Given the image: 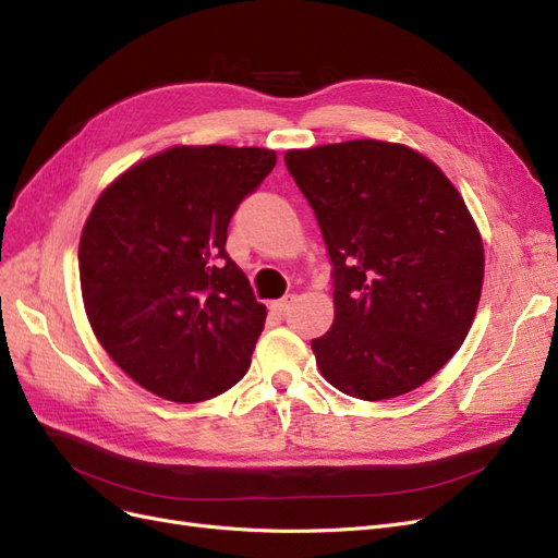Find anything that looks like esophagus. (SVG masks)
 Wrapping results in <instances>:
<instances>
[{
    "label": "esophagus",
    "instance_id": "34e87169",
    "mask_svg": "<svg viewBox=\"0 0 558 558\" xmlns=\"http://www.w3.org/2000/svg\"><path fill=\"white\" fill-rule=\"evenodd\" d=\"M292 301H294V294H290V296H284V299H280V301H274L271 303V308L276 311V313H287V308H290V305H292Z\"/></svg>",
    "mask_w": 558,
    "mask_h": 558
}]
</instances>
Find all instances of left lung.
I'll return each instance as SVG.
<instances>
[{"mask_svg": "<svg viewBox=\"0 0 558 558\" xmlns=\"http://www.w3.org/2000/svg\"><path fill=\"white\" fill-rule=\"evenodd\" d=\"M333 264V325L313 340L319 373L364 401L434 377L469 336L484 247L449 178L401 143L356 138L287 150Z\"/></svg>", "mask_w": 558, "mask_h": 558, "instance_id": "8db88e82", "label": "left lung"}]
</instances>
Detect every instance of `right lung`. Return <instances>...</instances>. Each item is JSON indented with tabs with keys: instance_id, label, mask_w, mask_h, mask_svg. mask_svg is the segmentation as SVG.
Listing matches in <instances>:
<instances>
[{
	"instance_id": "obj_1",
	"label": "right lung",
	"mask_w": 558,
	"mask_h": 558,
	"mask_svg": "<svg viewBox=\"0 0 558 558\" xmlns=\"http://www.w3.org/2000/svg\"><path fill=\"white\" fill-rule=\"evenodd\" d=\"M276 150L173 146L101 192L81 233L85 313L134 383L199 403L250 368L266 305L227 255V227Z\"/></svg>"
}]
</instances>
